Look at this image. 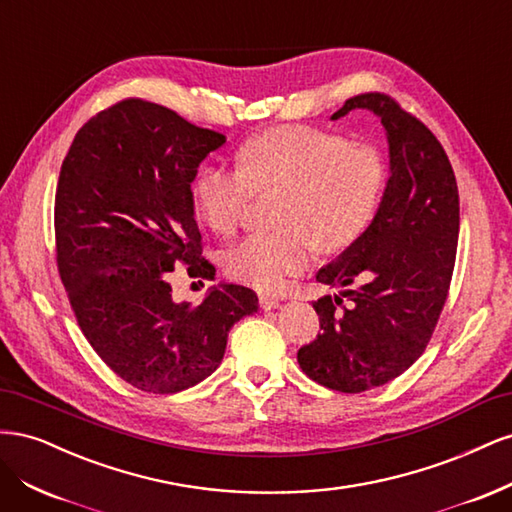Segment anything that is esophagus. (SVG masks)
I'll list each match as a JSON object with an SVG mask.
<instances>
[{
  "mask_svg": "<svg viewBox=\"0 0 512 512\" xmlns=\"http://www.w3.org/2000/svg\"><path fill=\"white\" fill-rule=\"evenodd\" d=\"M258 303H260V307H262V309H265V312H271V309H277V307L282 305V303L277 301L275 297H267V294H260V297H258Z\"/></svg>",
  "mask_w": 512,
  "mask_h": 512,
  "instance_id": "1",
  "label": "esophagus"
}]
</instances>
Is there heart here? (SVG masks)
I'll list each match as a JSON object with an SVG mask.
<instances>
[{
  "label": "heart",
  "instance_id": "heart-1",
  "mask_svg": "<svg viewBox=\"0 0 512 512\" xmlns=\"http://www.w3.org/2000/svg\"><path fill=\"white\" fill-rule=\"evenodd\" d=\"M384 153L374 143L312 126H280L252 136L237 168L205 164L192 183L196 213L220 235L235 232L256 194L277 192L273 224L224 254L232 280L280 290L309 267L314 250L342 252L374 220L386 188Z\"/></svg>",
  "mask_w": 512,
  "mask_h": 512
}]
</instances>
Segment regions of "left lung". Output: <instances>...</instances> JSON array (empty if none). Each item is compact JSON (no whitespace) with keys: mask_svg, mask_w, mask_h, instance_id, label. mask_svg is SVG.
<instances>
[{"mask_svg":"<svg viewBox=\"0 0 512 512\" xmlns=\"http://www.w3.org/2000/svg\"><path fill=\"white\" fill-rule=\"evenodd\" d=\"M352 108L380 117L391 177L374 222L318 271L316 280L342 297L314 303L322 331L297 352L305 376L339 393L391 382L425 352L451 288L459 237L457 181L438 138L380 91L348 98L333 119Z\"/></svg>","mask_w":512,"mask_h":512,"instance_id":"obj_1","label":"left lung"}]
</instances>
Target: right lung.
Wrapping results in <instances>:
<instances>
[{
  "mask_svg": "<svg viewBox=\"0 0 512 512\" xmlns=\"http://www.w3.org/2000/svg\"><path fill=\"white\" fill-rule=\"evenodd\" d=\"M226 136L143 98L104 108L76 132L55 192L57 271L87 342L115 374L153 395L190 389L224 359L256 292L215 286L192 307L168 284L177 265L213 280L194 220L198 164Z\"/></svg>",
  "mask_w": 512,
  "mask_h": 512,
  "instance_id": "1",
  "label": "right lung"
}]
</instances>
